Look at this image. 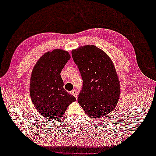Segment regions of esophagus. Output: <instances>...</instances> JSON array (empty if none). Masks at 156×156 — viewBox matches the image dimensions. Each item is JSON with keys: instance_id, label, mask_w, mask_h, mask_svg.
<instances>
[{"instance_id": "esophagus-1", "label": "esophagus", "mask_w": 156, "mask_h": 156, "mask_svg": "<svg viewBox=\"0 0 156 156\" xmlns=\"http://www.w3.org/2000/svg\"><path fill=\"white\" fill-rule=\"evenodd\" d=\"M71 94H72V95H73L75 98H77L78 94H77V90H73L72 91H71Z\"/></svg>"}]
</instances>
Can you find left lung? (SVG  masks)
I'll list each match as a JSON object with an SVG mask.
<instances>
[{
    "label": "left lung",
    "mask_w": 156,
    "mask_h": 156,
    "mask_svg": "<svg viewBox=\"0 0 156 156\" xmlns=\"http://www.w3.org/2000/svg\"><path fill=\"white\" fill-rule=\"evenodd\" d=\"M72 55L83 81L78 103L90 116H105L116 107L120 92L119 80L111 58L92 45L73 50Z\"/></svg>",
    "instance_id": "1"
}]
</instances>
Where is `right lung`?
<instances>
[{"instance_id":"1","label":"right lung","mask_w":156,"mask_h":156,"mask_svg":"<svg viewBox=\"0 0 156 156\" xmlns=\"http://www.w3.org/2000/svg\"><path fill=\"white\" fill-rule=\"evenodd\" d=\"M69 59L68 51L55 49L42 56L32 70L30 98L37 111L47 119L60 118L70 103L76 100L65 90L60 76L61 71Z\"/></svg>"}]
</instances>
